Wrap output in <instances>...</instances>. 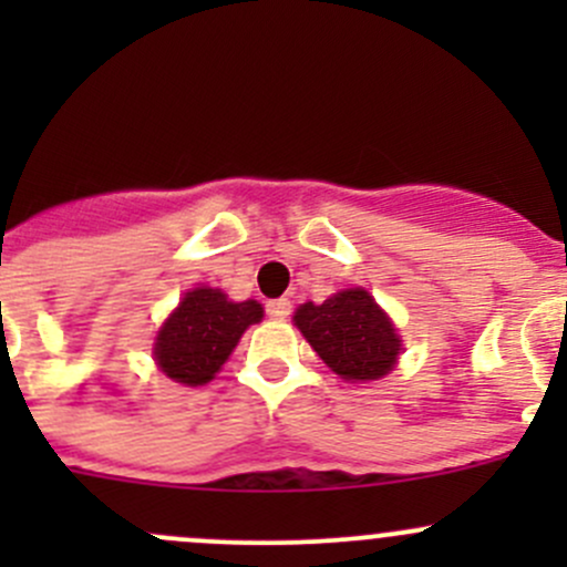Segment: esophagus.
I'll list each match as a JSON object with an SVG mask.
<instances>
[{
  "instance_id": "esophagus-1",
  "label": "esophagus",
  "mask_w": 567,
  "mask_h": 567,
  "mask_svg": "<svg viewBox=\"0 0 567 567\" xmlns=\"http://www.w3.org/2000/svg\"><path fill=\"white\" fill-rule=\"evenodd\" d=\"M266 312H268V318L285 320L290 316V299H271L266 305Z\"/></svg>"
}]
</instances>
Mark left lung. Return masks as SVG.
Returning <instances> with one entry per match:
<instances>
[{
  "mask_svg": "<svg viewBox=\"0 0 567 567\" xmlns=\"http://www.w3.org/2000/svg\"><path fill=\"white\" fill-rule=\"evenodd\" d=\"M293 323L340 379L351 384L379 381L398 364L400 334L364 288H346L323 305H301Z\"/></svg>",
  "mask_w": 567,
  "mask_h": 567,
  "instance_id": "left-lung-1",
  "label": "left lung"
}]
</instances>
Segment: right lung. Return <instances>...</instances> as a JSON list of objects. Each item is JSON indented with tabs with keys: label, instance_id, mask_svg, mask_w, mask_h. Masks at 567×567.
<instances>
[{
	"label": "right lung",
	"instance_id": "1",
	"mask_svg": "<svg viewBox=\"0 0 567 567\" xmlns=\"http://www.w3.org/2000/svg\"><path fill=\"white\" fill-rule=\"evenodd\" d=\"M262 307L255 299L230 301L219 288L188 290L164 320L153 346L158 370L175 384L203 386L221 370L251 323H260Z\"/></svg>",
	"mask_w": 567,
	"mask_h": 567
}]
</instances>
